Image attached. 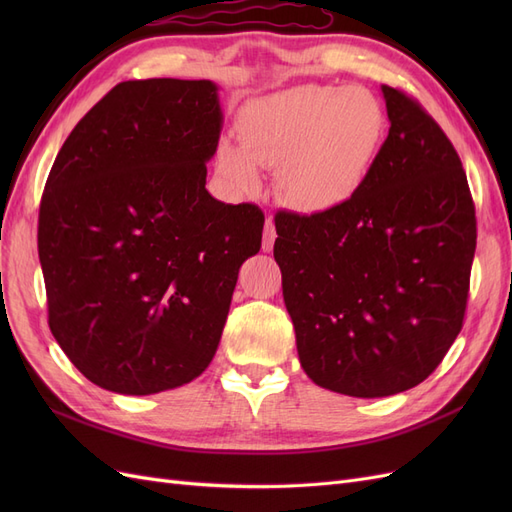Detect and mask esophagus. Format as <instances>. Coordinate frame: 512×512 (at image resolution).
I'll list each match as a JSON object with an SVG mask.
<instances>
[{
	"label": "esophagus",
	"instance_id": "esophagus-1",
	"mask_svg": "<svg viewBox=\"0 0 512 512\" xmlns=\"http://www.w3.org/2000/svg\"><path fill=\"white\" fill-rule=\"evenodd\" d=\"M273 243H275V226H273V220L267 218V222H265V239H262V250L271 252L273 250Z\"/></svg>",
	"mask_w": 512,
	"mask_h": 512
}]
</instances>
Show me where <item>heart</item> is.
<instances>
[{"mask_svg": "<svg viewBox=\"0 0 512 512\" xmlns=\"http://www.w3.org/2000/svg\"><path fill=\"white\" fill-rule=\"evenodd\" d=\"M380 100L363 87L305 85L247 104L241 145L218 147L220 177L230 190L254 194L262 168L275 170V192L301 213L342 209L363 190L384 145Z\"/></svg>", "mask_w": 512, "mask_h": 512, "instance_id": "heart-1", "label": "heart"}]
</instances>
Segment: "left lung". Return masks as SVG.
Here are the masks:
<instances>
[{"instance_id":"obj_1","label":"left lung","mask_w":512,"mask_h":512,"mask_svg":"<svg viewBox=\"0 0 512 512\" xmlns=\"http://www.w3.org/2000/svg\"><path fill=\"white\" fill-rule=\"evenodd\" d=\"M391 128L348 205L275 215V262L305 374L350 397L421 384L466 314L476 218L466 170L442 128L382 85Z\"/></svg>"}]
</instances>
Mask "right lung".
Here are the masks:
<instances>
[{
	"label": "right lung",
	"mask_w": 512,
	"mask_h": 512,
	"mask_svg": "<svg viewBox=\"0 0 512 512\" xmlns=\"http://www.w3.org/2000/svg\"><path fill=\"white\" fill-rule=\"evenodd\" d=\"M213 81H126L76 123L40 203L49 327L100 389L153 395L209 367L265 215L213 198Z\"/></svg>",
	"instance_id": "obj_1"
}]
</instances>
